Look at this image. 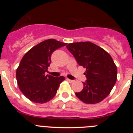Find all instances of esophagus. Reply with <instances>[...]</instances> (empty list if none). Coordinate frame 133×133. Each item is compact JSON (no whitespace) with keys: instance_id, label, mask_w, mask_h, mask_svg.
Returning a JSON list of instances; mask_svg holds the SVG:
<instances>
[{"instance_id":"obj_1","label":"esophagus","mask_w":133,"mask_h":133,"mask_svg":"<svg viewBox=\"0 0 133 133\" xmlns=\"http://www.w3.org/2000/svg\"><path fill=\"white\" fill-rule=\"evenodd\" d=\"M66 80H67V81H69V83H73V82H74L73 80H70V79H69V78H67V79H66Z\"/></svg>"}]
</instances>
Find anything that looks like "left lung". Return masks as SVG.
<instances>
[{
	"label": "left lung",
	"instance_id": "8db88e82",
	"mask_svg": "<svg viewBox=\"0 0 133 133\" xmlns=\"http://www.w3.org/2000/svg\"><path fill=\"white\" fill-rule=\"evenodd\" d=\"M66 48L80 66L85 68L87 78L83 89L75 95L86 104L101 102L112 90L117 78V68L112 57L99 46L87 42L69 43Z\"/></svg>",
	"mask_w": 133,
	"mask_h": 133
}]
</instances>
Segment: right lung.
Here are the masks:
<instances>
[{
  "mask_svg": "<svg viewBox=\"0 0 133 133\" xmlns=\"http://www.w3.org/2000/svg\"><path fill=\"white\" fill-rule=\"evenodd\" d=\"M66 44L50 38L35 45L23 56L16 69V81L21 92L30 101L43 104L56 95L65 78L44 73L50 66L52 52Z\"/></svg>",
  "mask_w": 133,
  "mask_h": 133,
  "instance_id": "obj_1",
  "label": "right lung"
}]
</instances>
